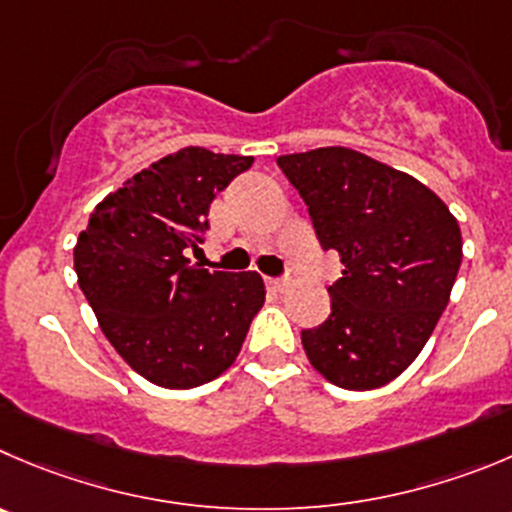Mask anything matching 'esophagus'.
I'll list each match as a JSON object with an SVG mask.
<instances>
[{"mask_svg": "<svg viewBox=\"0 0 512 512\" xmlns=\"http://www.w3.org/2000/svg\"><path fill=\"white\" fill-rule=\"evenodd\" d=\"M266 286H269L271 291H276V294H284V291L289 289V281H286V279H266Z\"/></svg>", "mask_w": 512, "mask_h": 512, "instance_id": "esophagus-1", "label": "esophagus"}]
</instances>
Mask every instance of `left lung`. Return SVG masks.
<instances>
[{"label": "left lung", "instance_id": "left-lung-1", "mask_svg": "<svg viewBox=\"0 0 512 512\" xmlns=\"http://www.w3.org/2000/svg\"><path fill=\"white\" fill-rule=\"evenodd\" d=\"M321 246L339 253L332 314L301 332L311 367L344 389L405 372L450 301L462 261L457 218L425 183L352 148L281 155Z\"/></svg>", "mask_w": 512, "mask_h": 512}]
</instances>
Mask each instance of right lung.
Returning a JSON list of instances; mask_svg holds the SVG:
<instances>
[{"instance_id": "right-lung-1", "label": "right lung", "mask_w": 512, "mask_h": 512, "mask_svg": "<svg viewBox=\"0 0 512 512\" xmlns=\"http://www.w3.org/2000/svg\"><path fill=\"white\" fill-rule=\"evenodd\" d=\"M251 163L193 145L165 155L102 198L77 238V284L102 334L158 387L221 377L264 306L256 271H208L186 259L216 193Z\"/></svg>"}]
</instances>
